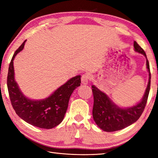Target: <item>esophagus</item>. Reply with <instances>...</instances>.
<instances>
[{
	"label": "esophagus",
	"instance_id": "34e87169",
	"mask_svg": "<svg viewBox=\"0 0 158 158\" xmlns=\"http://www.w3.org/2000/svg\"><path fill=\"white\" fill-rule=\"evenodd\" d=\"M89 74H84L81 76V84L86 85L89 83Z\"/></svg>",
	"mask_w": 158,
	"mask_h": 158
}]
</instances>
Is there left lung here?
I'll return each mask as SVG.
<instances>
[{"instance_id":"1","label":"left lung","mask_w":158,"mask_h":158,"mask_svg":"<svg viewBox=\"0 0 158 158\" xmlns=\"http://www.w3.org/2000/svg\"><path fill=\"white\" fill-rule=\"evenodd\" d=\"M135 51L146 58V68L149 73L148 83L141 100L131 107L121 108L112 102L105 93L102 92L94 85L92 91L94 98L93 116L98 126L105 132H114L127 127L139 118L145 108L151 87V72L148 60L143 49L137 42H134Z\"/></svg>"}]
</instances>
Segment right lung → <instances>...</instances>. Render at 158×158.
Here are the masks:
<instances>
[{"label": "right lung", "instance_id": "add662e5", "mask_svg": "<svg viewBox=\"0 0 158 158\" xmlns=\"http://www.w3.org/2000/svg\"><path fill=\"white\" fill-rule=\"evenodd\" d=\"M26 41L15 52L9 65L7 85L10 101L16 114L23 121L37 127L52 129L63 121L69 98L81 84V76L77 75L69 79L43 100H33L26 98L15 81L13 65L16 55L23 49Z\"/></svg>", "mask_w": 158, "mask_h": 158}]
</instances>
